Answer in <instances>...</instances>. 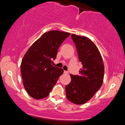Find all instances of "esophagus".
Wrapping results in <instances>:
<instances>
[{"label":"esophagus","mask_w":125,"mask_h":125,"mask_svg":"<svg viewBox=\"0 0 125 125\" xmlns=\"http://www.w3.org/2000/svg\"><path fill=\"white\" fill-rule=\"evenodd\" d=\"M64 74H68V73H69V72H68V71H64Z\"/></svg>","instance_id":"esophagus-1"}]
</instances>
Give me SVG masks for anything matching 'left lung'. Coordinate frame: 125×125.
I'll use <instances>...</instances> for the list:
<instances>
[{
  "instance_id": "8db88e82",
  "label": "left lung",
  "mask_w": 125,
  "mask_h": 125,
  "mask_svg": "<svg viewBox=\"0 0 125 125\" xmlns=\"http://www.w3.org/2000/svg\"><path fill=\"white\" fill-rule=\"evenodd\" d=\"M82 63L79 75L71 74V82L65 87L66 97L76 104H85L102 85L104 64L95 44L87 37L71 35Z\"/></svg>"
}]
</instances>
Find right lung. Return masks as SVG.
Segmentation results:
<instances>
[{
	"instance_id": "obj_1",
	"label": "right lung",
	"mask_w": 125,
	"mask_h": 125,
	"mask_svg": "<svg viewBox=\"0 0 125 125\" xmlns=\"http://www.w3.org/2000/svg\"><path fill=\"white\" fill-rule=\"evenodd\" d=\"M69 33L52 31L42 35L30 47L21 61V70L24 87L36 99L47 97L63 73L62 69L53 66L58 49L69 37Z\"/></svg>"
}]
</instances>
